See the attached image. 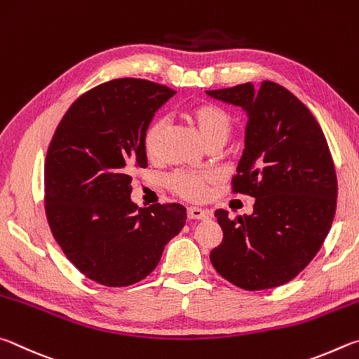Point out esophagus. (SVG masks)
Wrapping results in <instances>:
<instances>
[{
	"mask_svg": "<svg viewBox=\"0 0 359 359\" xmlns=\"http://www.w3.org/2000/svg\"><path fill=\"white\" fill-rule=\"evenodd\" d=\"M187 217L189 219H208L210 212L202 208H197V206H191L187 208Z\"/></svg>",
	"mask_w": 359,
	"mask_h": 359,
	"instance_id": "34e87169",
	"label": "esophagus"
}]
</instances>
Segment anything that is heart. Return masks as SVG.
Here are the masks:
<instances>
[{"label": "heart", "instance_id": "obj_1", "mask_svg": "<svg viewBox=\"0 0 359 359\" xmlns=\"http://www.w3.org/2000/svg\"><path fill=\"white\" fill-rule=\"evenodd\" d=\"M186 116L191 124L197 129L202 140L208 144H224L233 130V118L230 113L211 102H202L192 105L186 111ZM165 121L156 118L143 130L142 143L143 151L149 159H154L159 154V147L162 140ZM212 181L210 173H194V172H178L170 176L168 184L172 189L187 200L200 202L208 196V187Z\"/></svg>", "mask_w": 359, "mask_h": 359}]
</instances>
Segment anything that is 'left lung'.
<instances>
[{"instance_id": "8db88e82", "label": "left lung", "mask_w": 359, "mask_h": 359, "mask_svg": "<svg viewBox=\"0 0 359 359\" xmlns=\"http://www.w3.org/2000/svg\"><path fill=\"white\" fill-rule=\"evenodd\" d=\"M206 94L248 113L231 187L255 198L250 216L215 212L224 238L210 260L244 290L284 285L309 265L334 219L337 178L323 130L309 109L274 81Z\"/></svg>"}]
</instances>
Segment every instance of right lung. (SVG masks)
Returning <instances> with one entry per match:
<instances>
[{
    "label": "right lung",
    "instance_id": "add662e5",
    "mask_svg": "<svg viewBox=\"0 0 359 359\" xmlns=\"http://www.w3.org/2000/svg\"><path fill=\"white\" fill-rule=\"evenodd\" d=\"M176 91L115 79L75 100L56 128L43 170L46 215L69 262L107 287L140 282L186 224V208L130 200L132 170L148 167L143 130Z\"/></svg>",
    "mask_w": 359,
    "mask_h": 359
}]
</instances>
